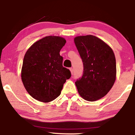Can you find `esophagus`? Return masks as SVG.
Returning <instances> with one entry per match:
<instances>
[{
    "label": "esophagus",
    "instance_id": "esophagus-1",
    "mask_svg": "<svg viewBox=\"0 0 135 135\" xmlns=\"http://www.w3.org/2000/svg\"><path fill=\"white\" fill-rule=\"evenodd\" d=\"M69 69H70V71H71V73L72 74H73V68H70Z\"/></svg>",
    "mask_w": 135,
    "mask_h": 135
}]
</instances>
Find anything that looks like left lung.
I'll list each match as a JSON object with an SVG mask.
<instances>
[{
  "instance_id": "obj_1",
  "label": "left lung",
  "mask_w": 135,
  "mask_h": 135,
  "mask_svg": "<svg viewBox=\"0 0 135 135\" xmlns=\"http://www.w3.org/2000/svg\"><path fill=\"white\" fill-rule=\"evenodd\" d=\"M74 42L84 64L83 75L75 85L84 99L97 101L104 97L115 82V55L109 46L91 35L76 37Z\"/></svg>"
}]
</instances>
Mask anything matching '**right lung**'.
<instances>
[{
    "label": "right lung",
    "mask_w": 135,
    "mask_h": 135,
    "mask_svg": "<svg viewBox=\"0 0 135 135\" xmlns=\"http://www.w3.org/2000/svg\"><path fill=\"white\" fill-rule=\"evenodd\" d=\"M66 40L58 36H47L35 42L23 59L21 79L32 98L48 103L60 95L63 85L71 77L69 69L62 66L60 54Z\"/></svg>",
    "instance_id": "1"
}]
</instances>
